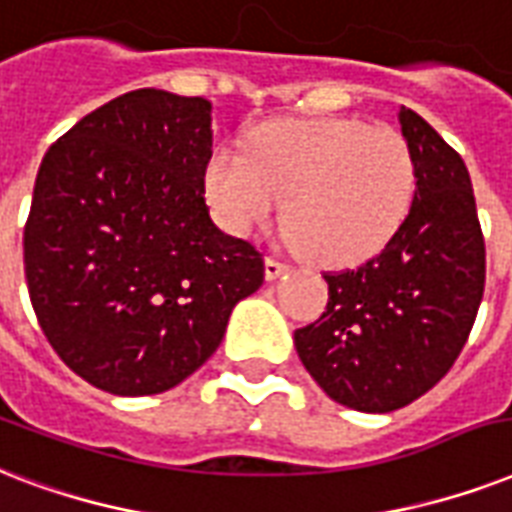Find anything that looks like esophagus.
<instances>
[{
    "label": "esophagus",
    "instance_id": "1",
    "mask_svg": "<svg viewBox=\"0 0 512 512\" xmlns=\"http://www.w3.org/2000/svg\"><path fill=\"white\" fill-rule=\"evenodd\" d=\"M288 272V264L280 259H275V256H267L264 259V275H267V280H277L280 275H285Z\"/></svg>",
    "mask_w": 512,
    "mask_h": 512
}]
</instances>
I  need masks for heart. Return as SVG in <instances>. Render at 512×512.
Returning <instances> with one entry per match:
<instances>
[{
	"instance_id": "obj_1",
	"label": "heart",
	"mask_w": 512,
	"mask_h": 512,
	"mask_svg": "<svg viewBox=\"0 0 512 512\" xmlns=\"http://www.w3.org/2000/svg\"><path fill=\"white\" fill-rule=\"evenodd\" d=\"M205 197L232 235H253L285 200L291 240L323 264H358L390 243L417 194V157L392 128L360 120H275L245 154L216 149Z\"/></svg>"
}]
</instances>
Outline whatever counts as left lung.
I'll return each instance as SVG.
<instances>
[{
  "label": "left lung",
  "mask_w": 512,
  "mask_h": 512,
  "mask_svg": "<svg viewBox=\"0 0 512 512\" xmlns=\"http://www.w3.org/2000/svg\"><path fill=\"white\" fill-rule=\"evenodd\" d=\"M417 157V194L403 227L355 269L326 272L328 304L293 344L328 398L387 414L433 390L473 331L486 245L465 162L417 112L400 106Z\"/></svg>",
  "instance_id": "left-lung-1"
}]
</instances>
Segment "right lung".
Instances as JSON below:
<instances>
[{"instance_id": "add662e5", "label": "right lung", "mask_w": 512, "mask_h": 512, "mask_svg": "<svg viewBox=\"0 0 512 512\" xmlns=\"http://www.w3.org/2000/svg\"><path fill=\"white\" fill-rule=\"evenodd\" d=\"M211 101L141 87L39 165L23 267L58 358L98 390L157 395L211 358L264 259L205 205Z\"/></svg>"}]
</instances>
